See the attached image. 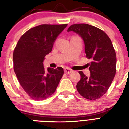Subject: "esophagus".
Masks as SVG:
<instances>
[{"instance_id": "esophagus-1", "label": "esophagus", "mask_w": 129, "mask_h": 129, "mask_svg": "<svg viewBox=\"0 0 129 129\" xmlns=\"http://www.w3.org/2000/svg\"><path fill=\"white\" fill-rule=\"evenodd\" d=\"M64 72L66 74H70L71 72H72V70L68 68H66L64 69Z\"/></svg>"}]
</instances>
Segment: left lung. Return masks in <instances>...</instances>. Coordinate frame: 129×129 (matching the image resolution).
<instances>
[{
	"mask_svg": "<svg viewBox=\"0 0 129 129\" xmlns=\"http://www.w3.org/2000/svg\"><path fill=\"white\" fill-rule=\"evenodd\" d=\"M68 31H74L82 38L86 57L92 60L89 78L79 72L81 78L76 85L78 92L88 100L101 98L116 74V56L112 41L104 31L88 24L71 25Z\"/></svg>",
	"mask_w": 129,
	"mask_h": 129,
	"instance_id": "8db88e82",
	"label": "left lung"
}]
</instances>
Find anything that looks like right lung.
<instances>
[{
    "mask_svg": "<svg viewBox=\"0 0 129 129\" xmlns=\"http://www.w3.org/2000/svg\"><path fill=\"white\" fill-rule=\"evenodd\" d=\"M67 24L41 25L31 28L19 39L13 52V68L23 90L32 99L41 100L51 96L63 75V69L43 67L45 57Z\"/></svg>",
    "mask_w": 129,
    "mask_h": 129,
    "instance_id": "1",
    "label": "right lung"
}]
</instances>
